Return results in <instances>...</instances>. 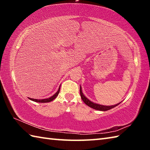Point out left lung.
I'll return each mask as SVG.
<instances>
[{
    "label": "left lung",
    "mask_w": 150,
    "mask_h": 150,
    "mask_svg": "<svg viewBox=\"0 0 150 150\" xmlns=\"http://www.w3.org/2000/svg\"><path fill=\"white\" fill-rule=\"evenodd\" d=\"M80 95H81V97L82 98V100L83 102H84L86 105L87 106H89V107L92 108L93 109H95V110H100V111H106L110 110L111 108H113L115 106H118L120 103L116 104L115 105H112V106H105V105H98V104H96L95 103H93L92 101H91L88 99V98L86 97V96L83 95V93H82V88H81V87L80 86Z\"/></svg>",
    "instance_id": "left-lung-1"
}]
</instances>
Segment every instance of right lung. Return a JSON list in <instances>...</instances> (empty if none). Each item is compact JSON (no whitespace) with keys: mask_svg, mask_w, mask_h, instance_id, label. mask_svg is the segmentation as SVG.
<instances>
[{"mask_svg":"<svg viewBox=\"0 0 150 150\" xmlns=\"http://www.w3.org/2000/svg\"><path fill=\"white\" fill-rule=\"evenodd\" d=\"M59 91H60V87L59 88V89L57 91L56 93H55L54 95L51 96V97L48 98H45V99H34V98H29L30 100H31L32 101H34V102H37V103H49L51 102V101H52L53 100H54L55 98L57 97V95H59Z\"/></svg>","mask_w":150,"mask_h":150,"instance_id":"obj_1","label":"right lung"}]
</instances>
